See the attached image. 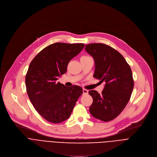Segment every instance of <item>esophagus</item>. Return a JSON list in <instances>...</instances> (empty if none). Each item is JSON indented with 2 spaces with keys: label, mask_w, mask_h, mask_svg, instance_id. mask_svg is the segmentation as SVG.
<instances>
[{
  "label": "esophagus",
  "mask_w": 157,
  "mask_h": 157,
  "mask_svg": "<svg viewBox=\"0 0 157 157\" xmlns=\"http://www.w3.org/2000/svg\"><path fill=\"white\" fill-rule=\"evenodd\" d=\"M83 94H88V90H87V89H83Z\"/></svg>",
  "instance_id": "obj_1"
}]
</instances>
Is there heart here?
I'll use <instances>...</instances> for the list:
<instances>
[{
	"mask_svg": "<svg viewBox=\"0 0 157 157\" xmlns=\"http://www.w3.org/2000/svg\"><path fill=\"white\" fill-rule=\"evenodd\" d=\"M91 58V57L90 56H89V55H84V56H82L81 57L80 59H87V58Z\"/></svg>",
	"mask_w": 157,
	"mask_h": 157,
	"instance_id": "b5f03b06",
	"label": "heart"
}]
</instances>
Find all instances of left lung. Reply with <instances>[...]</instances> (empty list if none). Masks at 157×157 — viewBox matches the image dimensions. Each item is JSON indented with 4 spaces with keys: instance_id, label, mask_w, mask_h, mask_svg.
Wrapping results in <instances>:
<instances>
[{
    "instance_id": "left-lung-1",
    "label": "left lung",
    "mask_w": 157,
    "mask_h": 157,
    "mask_svg": "<svg viewBox=\"0 0 157 157\" xmlns=\"http://www.w3.org/2000/svg\"><path fill=\"white\" fill-rule=\"evenodd\" d=\"M86 51L95 62L94 77L105 83L100 94L89 90L93 102L91 115L102 121H109L123 111L129 102L134 87L129 65L123 55L112 47L102 43L86 45Z\"/></svg>"
}]
</instances>
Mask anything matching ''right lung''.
<instances>
[{
	"mask_svg": "<svg viewBox=\"0 0 157 157\" xmlns=\"http://www.w3.org/2000/svg\"><path fill=\"white\" fill-rule=\"evenodd\" d=\"M84 46L52 44L36 56L29 66L25 79L28 95L36 111L48 121L59 123L68 119L83 93L81 87H68L57 80L66 73L68 63Z\"/></svg>",
	"mask_w": 157,
	"mask_h": 157,
	"instance_id": "1",
	"label": "right lung"
}]
</instances>
